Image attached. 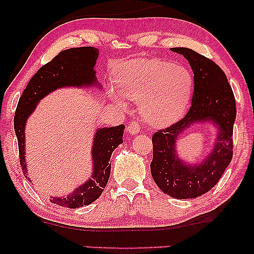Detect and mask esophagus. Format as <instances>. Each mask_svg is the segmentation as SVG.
<instances>
[{"label": "esophagus", "mask_w": 254, "mask_h": 254, "mask_svg": "<svg viewBox=\"0 0 254 254\" xmlns=\"http://www.w3.org/2000/svg\"><path fill=\"white\" fill-rule=\"evenodd\" d=\"M127 130H128V133L131 135L137 134L138 131H140V125H138L136 121H131V123L128 124Z\"/></svg>", "instance_id": "obj_1"}]
</instances>
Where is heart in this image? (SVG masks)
<instances>
[{
  "mask_svg": "<svg viewBox=\"0 0 254 254\" xmlns=\"http://www.w3.org/2000/svg\"><path fill=\"white\" fill-rule=\"evenodd\" d=\"M116 82L120 91L111 90L121 105L126 98L141 102L144 120L151 126L173 124L185 113L193 90V76L183 65L158 59H140L119 64Z\"/></svg>",
  "mask_w": 254,
  "mask_h": 254,
  "instance_id": "obj_1",
  "label": "heart"
}]
</instances>
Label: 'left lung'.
Masks as SVG:
<instances>
[{
  "instance_id": "1",
  "label": "left lung",
  "mask_w": 254,
  "mask_h": 254,
  "mask_svg": "<svg viewBox=\"0 0 254 254\" xmlns=\"http://www.w3.org/2000/svg\"><path fill=\"white\" fill-rule=\"evenodd\" d=\"M171 51L182 54L194 72L192 106L183 119L152 135L150 170L155 183L165 194L176 199H194L213 189L230 164L236 100L220 65L190 48L177 47ZM208 120L219 127L213 152L199 166H186L176 156L175 140L190 124Z\"/></svg>"
}]
</instances>
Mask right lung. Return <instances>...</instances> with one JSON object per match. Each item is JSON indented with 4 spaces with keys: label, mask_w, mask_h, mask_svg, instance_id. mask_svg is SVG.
Wrapping results in <instances>:
<instances>
[{
    "label": "right lung",
    "mask_w": 254,
    "mask_h": 254,
    "mask_svg": "<svg viewBox=\"0 0 254 254\" xmlns=\"http://www.w3.org/2000/svg\"><path fill=\"white\" fill-rule=\"evenodd\" d=\"M97 58L98 50L93 47H75L62 51L32 76L20 96L13 118V127L18 141L20 168L24 176L29 180L24 157V128L26 119L36 109L37 103L53 90L62 86L96 84V72L93 67ZM124 128V125H119L116 127L100 128L97 130L92 147V158L95 164L92 178L76 189L75 192L69 194L67 197H53L51 202L75 209L92 203L102 195L110 178L111 155L118 145L123 143Z\"/></svg>",
    "instance_id": "right-lung-1"
}]
</instances>
